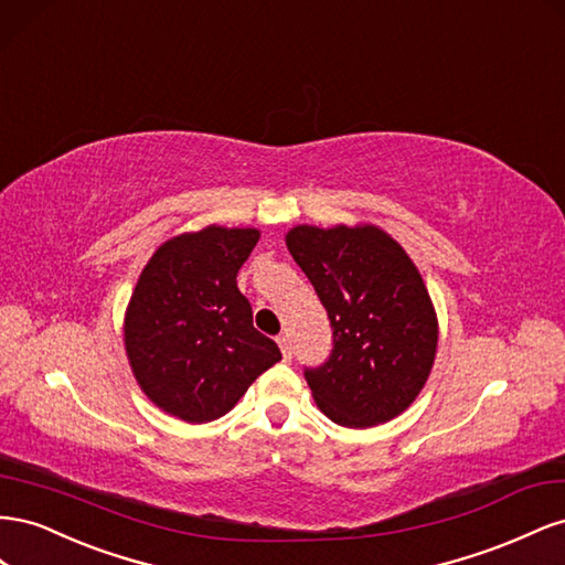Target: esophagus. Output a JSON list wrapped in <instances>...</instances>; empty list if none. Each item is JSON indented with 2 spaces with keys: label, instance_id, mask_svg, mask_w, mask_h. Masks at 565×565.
Segmentation results:
<instances>
[{
  "label": "esophagus",
  "instance_id": "obj_1",
  "mask_svg": "<svg viewBox=\"0 0 565 565\" xmlns=\"http://www.w3.org/2000/svg\"><path fill=\"white\" fill-rule=\"evenodd\" d=\"M277 343H279V348H281L284 360H291V354H294V350H291V338L281 333V335L277 338Z\"/></svg>",
  "mask_w": 565,
  "mask_h": 565
}]
</instances>
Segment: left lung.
I'll return each instance as SVG.
<instances>
[{
    "label": "left lung",
    "instance_id": "obj_1",
    "mask_svg": "<svg viewBox=\"0 0 565 565\" xmlns=\"http://www.w3.org/2000/svg\"><path fill=\"white\" fill-rule=\"evenodd\" d=\"M286 246L331 321V352L305 366L319 409L348 428L405 412L430 374L438 321L422 274L376 227H296Z\"/></svg>",
    "mask_w": 565,
    "mask_h": 565
}]
</instances>
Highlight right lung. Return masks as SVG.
Instances as JSON below:
<instances>
[{
  "label": "right lung",
  "instance_id": "right-lung-1",
  "mask_svg": "<svg viewBox=\"0 0 565 565\" xmlns=\"http://www.w3.org/2000/svg\"><path fill=\"white\" fill-rule=\"evenodd\" d=\"M255 230L207 227L160 246L127 308L125 348L156 405L189 424L227 414L248 385L281 360L253 327L236 274L255 248Z\"/></svg>",
  "mask_w": 565,
  "mask_h": 565
}]
</instances>
